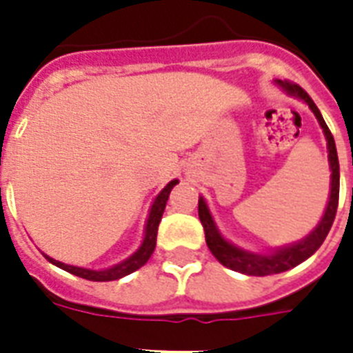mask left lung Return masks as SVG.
Returning a JSON list of instances; mask_svg holds the SVG:
<instances>
[{
  "label": "left lung",
  "mask_w": 353,
  "mask_h": 353,
  "mask_svg": "<svg viewBox=\"0 0 353 353\" xmlns=\"http://www.w3.org/2000/svg\"><path fill=\"white\" fill-rule=\"evenodd\" d=\"M274 84L279 85L280 90L288 93L290 97H295V99L304 102L312 110L313 115L317 117L319 126L323 128L326 144H328L330 170H332V176H330V196L323 218H321V221H319L310 234L304 236L302 240L295 241V243L276 247V249H271L268 252L245 251V249H241V247L225 240L220 229H218V225H216L214 218L210 214L209 205H207L203 196H199V220H201V225H203L205 240H207L210 252L225 268L238 271L241 274H249V276H268V274L284 273L288 269L295 268V265L302 263L304 260H307L313 252L317 251L319 247L323 245V241L326 240V236H328L330 229H332V223L335 220L337 203H339V157H337L334 135H332V132L326 126V122H324L323 115L319 112V108L315 106V102L310 99V95L302 90L301 85L291 84V82H285V80H274Z\"/></svg>",
  "instance_id": "1"
}]
</instances>
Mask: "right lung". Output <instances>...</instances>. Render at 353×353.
<instances>
[{
    "mask_svg": "<svg viewBox=\"0 0 353 353\" xmlns=\"http://www.w3.org/2000/svg\"><path fill=\"white\" fill-rule=\"evenodd\" d=\"M177 179H172L168 185H166L163 190H161L157 196H155L154 203L150 207L148 212V220H146V225H144V238L141 241V245L133 254L126 258V260H122V262L115 263L112 268L106 269H85V268H79V265H69V263L58 262L54 258L43 256L49 260L51 263H54L57 268L63 269V271H68L71 274H77L80 279L85 280H93V282H110V280H119L122 276H126V274L133 273V271H137L139 268H143L144 263L148 262L150 256H152V252L155 249V241H157V227H159V221L163 218V212H165L166 201H168V196H170V190L177 185Z\"/></svg>",
    "mask_w": 353,
    "mask_h": 353,
    "instance_id": "add662e5",
    "label": "right lung"
}]
</instances>
